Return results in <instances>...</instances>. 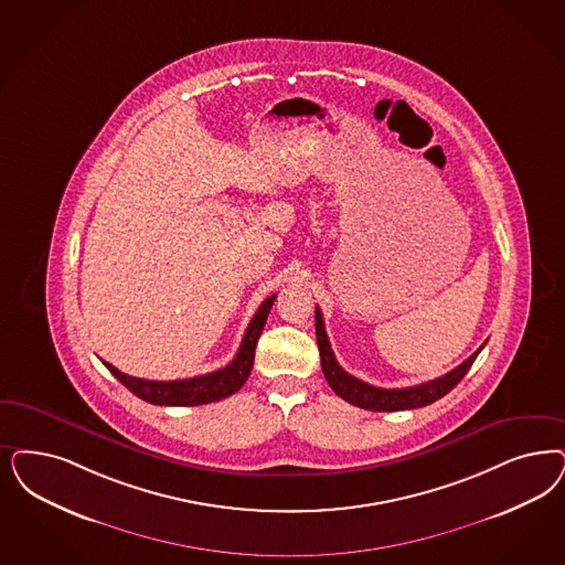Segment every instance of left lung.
Instances as JSON below:
<instances>
[{
  "label": "left lung",
  "mask_w": 565,
  "mask_h": 565,
  "mask_svg": "<svg viewBox=\"0 0 565 565\" xmlns=\"http://www.w3.org/2000/svg\"><path fill=\"white\" fill-rule=\"evenodd\" d=\"M315 333H317V344H319V354H321V370H323V375H326L331 390L354 407L370 411L419 409V407L436 403L438 398H443L463 380V375L473 365L476 356L484 349V344H482L459 367H455L445 373L443 377H436L426 384L409 386V388H375L371 384L356 380L354 375L340 367V363L335 361V354L331 351L330 340H328L326 326H323V315L319 311V307L315 309Z\"/></svg>",
  "instance_id": "8db88e82"
}]
</instances>
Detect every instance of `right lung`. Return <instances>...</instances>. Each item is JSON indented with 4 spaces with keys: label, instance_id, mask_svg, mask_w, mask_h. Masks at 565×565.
Segmentation results:
<instances>
[{
    "label": "right lung",
    "instance_id": "right-lung-1",
    "mask_svg": "<svg viewBox=\"0 0 565 565\" xmlns=\"http://www.w3.org/2000/svg\"><path fill=\"white\" fill-rule=\"evenodd\" d=\"M275 302V294L269 296L258 311L254 312L253 321L242 338L239 351L234 361L223 370L198 375L190 380H171V382H154V380H141L118 371L115 365L102 361L108 371L117 377L122 386L131 390L136 396L152 405H167V407H194V405H209L214 401L227 398L242 388L250 375L254 365V351L256 342L263 333L267 315Z\"/></svg>",
    "mask_w": 565,
    "mask_h": 565
}]
</instances>
